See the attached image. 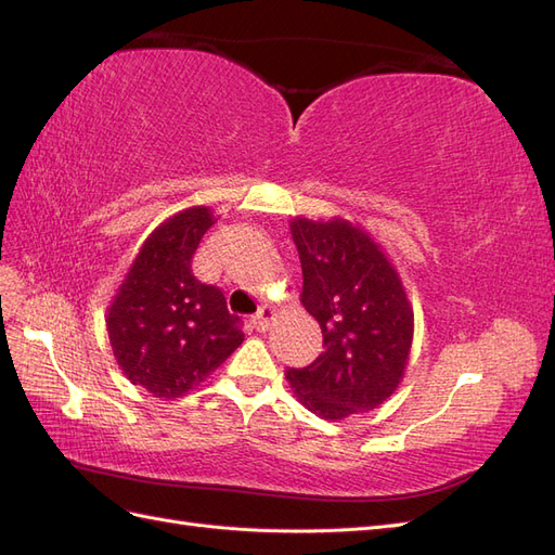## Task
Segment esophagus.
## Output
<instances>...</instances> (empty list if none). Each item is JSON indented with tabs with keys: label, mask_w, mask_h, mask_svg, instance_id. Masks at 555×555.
Here are the masks:
<instances>
[{
	"label": "esophagus",
	"mask_w": 555,
	"mask_h": 555,
	"mask_svg": "<svg viewBox=\"0 0 555 555\" xmlns=\"http://www.w3.org/2000/svg\"><path fill=\"white\" fill-rule=\"evenodd\" d=\"M273 319H275V310L271 308V306H263L255 317L249 319V324H251V328H257V331H268V326L273 324Z\"/></svg>",
	"instance_id": "34e87169"
}]
</instances>
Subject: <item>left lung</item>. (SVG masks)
Wrapping results in <instances>:
<instances>
[{
  "mask_svg": "<svg viewBox=\"0 0 555 555\" xmlns=\"http://www.w3.org/2000/svg\"><path fill=\"white\" fill-rule=\"evenodd\" d=\"M292 236L304 268L300 304L317 319L324 351L308 367H289L294 396L317 416L375 410L405 373L414 312L379 245L340 217H296Z\"/></svg>",
  "mask_w": 555,
  "mask_h": 555,
  "instance_id": "1",
  "label": "left lung"
}]
</instances>
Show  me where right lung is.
Instances as JSON below:
<instances>
[{"instance_id": "add662e5", "label": "right lung", "mask_w": 555, "mask_h": 555, "mask_svg": "<svg viewBox=\"0 0 555 555\" xmlns=\"http://www.w3.org/2000/svg\"><path fill=\"white\" fill-rule=\"evenodd\" d=\"M215 224L210 208L169 217L143 243L108 308V340L131 384L173 400L206 382L243 343L224 294L192 273L194 251Z\"/></svg>"}]
</instances>
